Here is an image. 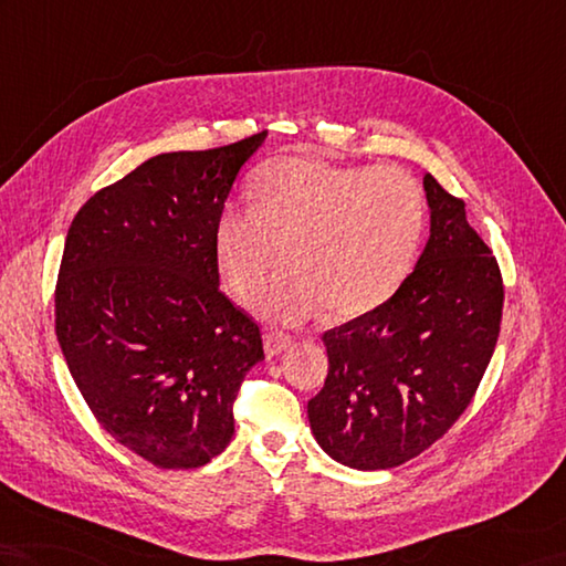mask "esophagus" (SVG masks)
<instances>
[{
  "mask_svg": "<svg viewBox=\"0 0 566 566\" xmlns=\"http://www.w3.org/2000/svg\"><path fill=\"white\" fill-rule=\"evenodd\" d=\"M292 345H294V339L289 337V335H284V333L272 331V333L265 335V354H268L270 359L277 357V354H282L284 349H289Z\"/></svg>",
  "mask_w": 566,
  "mask_h": 566,
  "instance_id": "1",
  "label": "esophagus"
}]
</instances>
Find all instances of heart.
<instances>
[{
	"instance_id": "heart-1",
	"label": "heart",
	"mask_w": 566,
	"mask_h": 566,
	"mask_svg": "<svg viewBox=\"0 0 566 566\" xmlns=\"http://www.w3.org/2000/svg\"><path fill=\"white\" fill-rule=\"evenodd\" d=\"M424 223L422 190L400 168L280 159L262 170L253 207L219 214V270L239 298H258L270 321L296 323L321 306L335 321L359 318L398 292Z\"/></svg>"
}]
</instances>
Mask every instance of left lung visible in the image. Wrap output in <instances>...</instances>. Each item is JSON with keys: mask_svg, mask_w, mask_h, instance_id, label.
<instances>
[{"mask_svg": "<svg viewBox=\"0 0 566 566\" xmlns=\"http://www.w3.org/2000/svg\"><path fill=\"white\" fill-rule=\"evenodd\" d=\"M429 241L384 306L323 335L327 378L308 400L321 449L357 470L427 451L465 412L494 354L504 284L465 202L424 176Z\"/></svg>", "mask_w": 566, "mask_h": 566, "instance_id": "1", "label": "left lung"}]
</instances>
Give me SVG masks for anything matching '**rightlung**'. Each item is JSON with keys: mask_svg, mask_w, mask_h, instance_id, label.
<instances>
[{"mask_svg": "<svg viewBox=\"0 0 566 566\" xmlns=\"http://www.w3.org/2000/svg\"><path fill=\"white\" fill-rule=\"evenodd\" d=\"M265 133L137 166L78 209L55 286L64 361L98 424L156 468L212 461L265 359L258 323L219 292L214 231Z\"/></svg>", "mask_w": 566, "mask_h": 566, "instance_id": "1", "label": "right lung"}]
</instances>
